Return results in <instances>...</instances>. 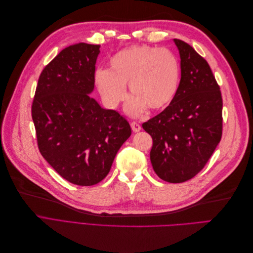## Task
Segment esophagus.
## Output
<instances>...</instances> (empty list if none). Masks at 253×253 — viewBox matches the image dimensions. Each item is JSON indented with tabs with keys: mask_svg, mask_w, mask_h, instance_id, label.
<instances>
[{
	"mask_svg": "<svg viewBox=\"0 0 253 253\" xmlns=\"http://www.w3.org/2000/svg\"><path fill=\"white\" fill-rule=\"evenodd\" d=\"M131 127H132V129H133V132H135V133L139 132L140 129H141V126L138 124V122H136V121L131 122Z\"/></svg>",
	"mask_w": 253,
	"mask_h": 253,
	"instance_id": "1",
	"label": "esophagus"
}]
</instances>
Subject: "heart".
<instances>
[{"mask_svg":"<svg viewBox=\"0 0 253 253\" xmlns=\"http://www.w3.org/2000/svg\"><path fill=\"white\" fill-rule=\"evenodd\" d=\"M109 65V71L99 70L95 75L97 89L109 108L125 100L126 85L133 94L126 104L132 116H139L147 108L165 109L177 93L180 66L169 49L137 45L115 53Z\"/></svg>","mask_w":253,"mask_h":253,"instance_id":"1","label":"heart"}]
</instances>
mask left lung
<instances>
[{
  "mask_svg": "<svg viewBox=\"0 0 253 253\" xmlns=\"http://www.w3.org/2000/svg\"><path fill=\"white\" fill-rule=\"evenodd\" d=\"M179 50L181 78L171 103L142 125L153 139L151 163L159 178L187 181L200 173L220 141L223 99L208 62L186 42Z\"/></svg>",
  "mask_w": 253,
  "mask_h": 253,
  "instance_id": "left-lung-1",
  "label": "left lung"
}]
</instances>
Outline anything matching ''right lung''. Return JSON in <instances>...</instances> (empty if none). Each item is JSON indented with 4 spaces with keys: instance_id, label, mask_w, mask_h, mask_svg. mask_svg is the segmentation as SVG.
Listing matches in <instances>:
<instances>
[{
    "instance_id": "right-lung-1",
    "label": "right lung",
    "mask_w": 253,
    "mask_h": 253,
    "mask_svg": "<svg viewBox=\"0 0 253 253\" xmlns=\"http://www.w3.org/2000/svg\"><path fill=\"white\" fill-rule=\"evenodd\" d=\"M99 48L78 43L61 50L42 71L32 106L41 155L60 176L78 186L104 179L132 134L125 117L89 97Z\"/></svg>"
}]
</instances>
